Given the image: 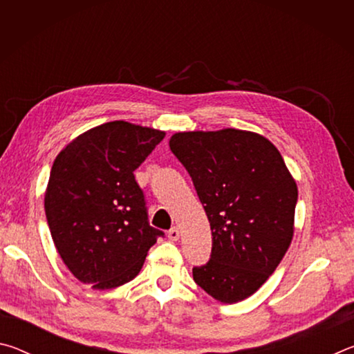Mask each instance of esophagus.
<instances>
[{
  "instance_id": "esophagus-1",
  "label": "esophagus",
  "mask_w": 354,
  "mask_h": 354,
  "mask_svg": "<svg viewBox=\"0 0 354 354\" xmlns=\"http://www.w3.org/2000/svg\"><path fill=\"white\" fill-rule=\"evenodd\" d=\"M179 236H181V231H179V227H176V226L171 227V230L169 231V239L173 242L179 241Z\"/></svg>"
}]
</instances>
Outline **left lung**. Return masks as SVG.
Wrapping results in <instances>:
<instances>
[{
	"instance_id": "left-lung-1",
	"label": "left lung",
	"mask_w": 354,
	"mask_h": 354,
	"mask_svg": "<svg viewBox=\"0 0 354 354\" xmlns=\"http://www.w3.org/2000/svg\"><path fill=\"white\" fill-rule=\"evenodd\" d=\"M170 149L211 223V259L194 267L195 283L217 301H242L277 270L292 242L295 179L277 147L251 131L176 133Z\"/></svg>"
}]
</instances>
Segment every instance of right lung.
<instances>
[{
	"mask_svg": "<svg viewBox=\"0 0 354 354\" xmlns=\"http://www.w3.org/2000/svg\"><path fill=\"white\" fill-rule=\"evenodd\" d=\"M164 137L117 120L77 136L55 159L45 214L59 256L81 283L106 290L134 279L164 236L149 226L134 178Z\"/></svg>",
	"mask_w": 354,
	"mask_h": 354,
	"instance_id": "right-lung-1",
	"label": "right lung"
}]
</instances>
